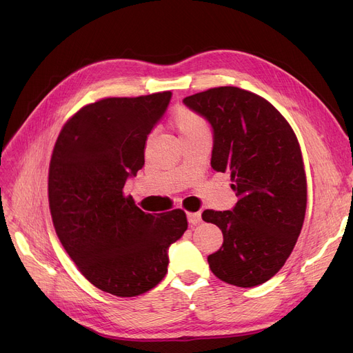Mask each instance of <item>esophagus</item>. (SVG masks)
<instances>
[{"instance_id": "esophagus-1", "label": "esophagus", "mask_w": 353, "mask_h": 353, "mask_svg": "<svg viewBox=\"0 0 353 353\" xmlns=\"http://www.w3.org/2000/svg\"><path fill=\"white\" fill-rule=\"evenodd\" d=\"M188 220H189V223H190L192 226H196V225H199L200 221H201V213H200V212L188 213Z\"/></svg>"}]
</instances>
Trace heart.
<instances>
[{
    "instance_id": "heart-1",
    "label": "heart",
    "mask_w": 353,
    "mask_h": 353,
    "mask_svg": "<svg viewBox=\"0 0 353 353\" xmlns=\"http://www.w3.org/2000/svg\"><path fill=\"white\" fill-rule=\"evenodd\" d=\"M172 123L174 128L180 133L181 139H190L193 136H197L200 133L209 132V127L206 120L203 119L200 114H197L196 111L188 108V107H177Z\"/></svg>"
}]
</instances>
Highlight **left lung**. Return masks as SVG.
<instances>
[{"mask_svg": "<svg viewBox=\"0 0 353 353\" xmlns=\"http://www.w3.org/2000/svg\"><path fill=\"white\" fill-rule=\"evenodd\" d=\"M213 128L212 167L230 173L232 210H205L223 233L208 257L220 281L253 288L282 269L306 213V174L298 139L268 100L239 87H216L183 100Z\"/></svg>", "mask_w": 353, "mask_h": 353, "instance_id": "obj_1", "label": "left lung"}]
</instances>
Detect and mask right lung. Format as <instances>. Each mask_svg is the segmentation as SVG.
<instances>
[{
  "instance_id": "obj_1",
  "label": "right lung",
  "mask_w": 353,
  "mask_h": 353,
  "mask_svg": "<svg viewBox=\"0 0 353 353\" xmlns=\"http://www.w3.org/2000/svg\"><path fill=\"white\" fill-rule=\"evenodd\" d=\"M170 99L163 91L87 104L64 124L52 150L48 203L55 233L85 279L119 298L157 286L170 245L188 230L183 210L144 213L123 192L144 165L147 136Z\"/></svg>"
}]
</instances>
